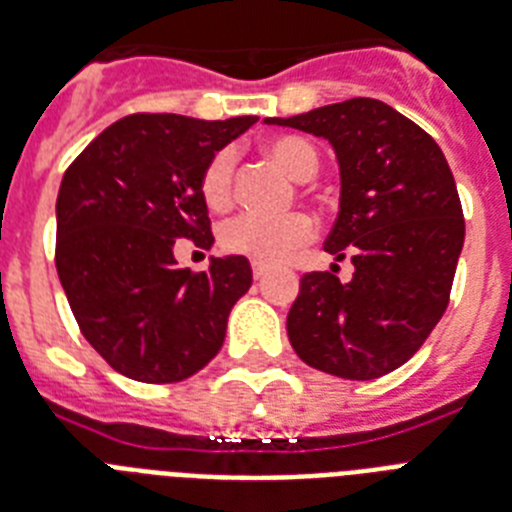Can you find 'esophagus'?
I'll return each mask as SVG.
<instances>
[{"label": "esophagus", "mask_w": 512, "mask_h": 512, "mask_svg": "<svg viewBox=\"0 0 512 512\" xmlns=\"http://www.w3.org/2000/svg\"><path fill=\"white\" fill-rule=\"evenodd\" d=\"M251 269H253V277H256V280H264L266 274H269V266L261 264V261H253Z\"/></svg>", "instance_id": "34e87169"}]
</instances>
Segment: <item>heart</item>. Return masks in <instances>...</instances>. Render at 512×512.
<instances>
[{
  "label": "heart",
  "mask_w": 512,
  "mask_h": 512,
  "mask_svg": "<svg viewBox=\"0 0 512 512\" xmlns=\"http://www.w3.org/2000/svg\"><path fill=\"white\" fill-rule=\"evenodd\" d=\"M266 154L295 180H308L319 172V154L303 138L293 135L274 138L266 143ZM198 188L209 209H227L232 204V188H235V151L219 149L211 156L201 172ZM311 238H314V222L303 211H290L285 217L238 214L219 232V243L227 253L248 256L261 264L287 261Z\"/></svg>",
  "instance_id": "obj_1"
}]
</instances>
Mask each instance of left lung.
<instances>
[{
	"label": "left lung",
	"instance_id": "left-lung-1",
	"mask_svg": "<svg viewBox=\"0 0 512 512\" xmlns=\"http://www.w3.org/2000/svg\"><path fill=\"white\" fill-rule=\"evenodd\" d=\"M269 125L327 138L340 162V214L324 251L350 256L353 280L306 272L287 314L303 363L377 379L432 335L466 238L455 177L432 135L379 99H348Z\"/></svg>",
	"mask_w": 512,
	"mask_h": 512
}]
</instances>
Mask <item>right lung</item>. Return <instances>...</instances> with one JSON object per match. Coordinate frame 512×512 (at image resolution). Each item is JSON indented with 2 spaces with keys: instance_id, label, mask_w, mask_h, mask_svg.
I'll list each match as a JSON object with an SVG mask.
<instances>
[{
  "instance_id": "obj_1",
  "label": "right lung",
  "mask_w": 512,
  "mask_h": 512,
  "mask_svg": "<svg viewBox=\"0 0 512 512\" xmlns=\"http://www.w3.org/2000/svg\"><path fill=\"white\" fill-rule=\"evenodd\" d=\"M253 122L135 112L67 167L54 264L80 335L122 377L183 382L222 348L227 316L251 287V264L225 256L193 272L172 251L177 240L211 248L198 180Z\"/></svg>"
}]
</instances>
